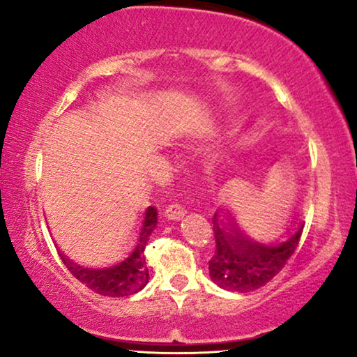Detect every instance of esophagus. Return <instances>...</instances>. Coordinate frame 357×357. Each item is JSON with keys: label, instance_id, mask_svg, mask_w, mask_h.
Instances as JSON below:
<instances>
[{"label": "esophagus", "instance_id": "34e87169", "mask_svg": "<svg viewBox=\"0 0 357 357\" xmlns=\"http://www.w3.org/2000/svg\"><path fill=\"white\" fill-rule=\"evenodd\" d=\"M185 214H187V211H185V209L177 203L170 204V206H167V209H165V216L172 219V221H180V219H183Z\"/></svg>", "mask_w": 357, "mask_h": 357}]
</instances>
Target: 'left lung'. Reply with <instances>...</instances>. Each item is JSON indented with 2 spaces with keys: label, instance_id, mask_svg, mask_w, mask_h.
Returning <instances> with one entry per match:
<instances>
[{
  "label": "left lung",
  "instance_id": "8db88e82",
  "mask_svg": "<svg viewBox=\"0 0 357 357\" xmlns=\"http://www.w3.org/2000/svg\"><path fill=\"white\" fill-rule=\"evenodd\" d=\"M213 229L216 250L209 260V276L222 289L248 292L265 286L284 268L299 245L304 224L278 245L253 242L231 214L224 219L214 214Z\"/></svg>",
  "mask_w": 357,
  "mask_h": 357
}]
</instances>
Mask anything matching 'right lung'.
I'll return each instance as SVG.
<instances>
[{
  "label": "right lung",
  "mask_w": 357,
  "mask_h": 357,
  "mask_svg": "<svg viewBox=\"0 0 357 357\" xmlns=\"http://www.w3.org/2000/svg\"><path fill=\"white\" fill-rule=\"evenodd\" d=\"M158 224V209L148 206L144 213L143 224H141L138 241H136L135 250L128 258L112 268H102V270H92V268H82L60 253L63 263H65L71 275L81 281L86 287L94 291L96 294L107 297H125L136 294L143 289L149 281V271L146 265L144 248Z\"/></svg>",
  "instance_id": "add662e5"
}]
</instances>
